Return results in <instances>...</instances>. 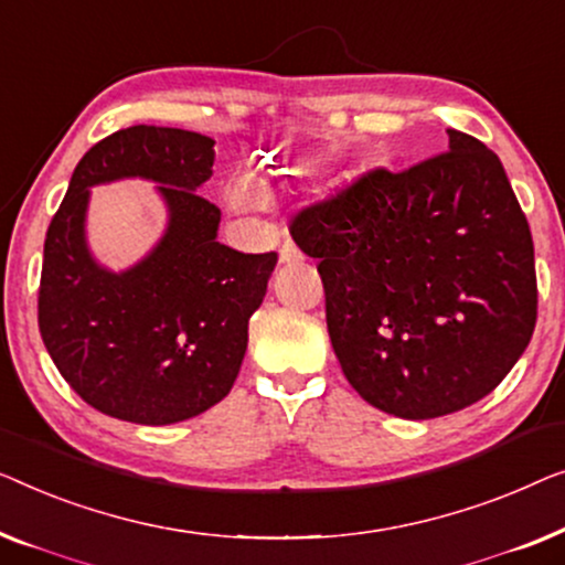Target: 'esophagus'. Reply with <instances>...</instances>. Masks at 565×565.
Here are the masks:
<instances>
[{"label":"esophagus","instance_id":"1","mask_svg":"<svg viewBox=\"0 0 565 565\" xmlns=\"http://www.w3.org/2000/svg\"><path fill=\"white\" fill-rule=\"evenodd\" d=\"M301 258H305V256H301V250L297 248V245L289 243V241H286V243L281 245V250H279V260H281V264H299Z\"/></svg>","mask_w":565,"mask_h":565}]
</instances>
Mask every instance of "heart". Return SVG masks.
Returning <instances> with one entry per match:
<instances>
[{
  "label": "heart",
  "instance_id": "1",
  "mask_svg": "<svg viewBox=\"0 0 565 565\" xmlns=\"http://www.w3.org/2000/svg\"><path fill=\"white\" fill-rule=\"evenodd\" d=\"M227 202L233 204L235 210L250 212V210H258V206L266 202V196H264V189H260L256 181L243 179V181H235V184L230 186Z\"/></svg>",
  "mask_w": 565,
  "mask_h": 565
}]
</instances>
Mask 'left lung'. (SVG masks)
<instances>
[{
  "label": "left lung",
  "instance_id": "1",
  "mask_svg": "<svg viewBox=\"0 0 565 565\" xmlns=\"http://www.w3.org/2000/svg\"><path fill=\"white\" fill-rule=\"evenodd\" d=\"M448 138L404 171H363L289 225L317 258L345 379L404 419L494 392L537 320L535 248L502 161L471 135Z\"/></svg>",
  "mask_w": 565,
  "mask_h": 565
}]
</instances>
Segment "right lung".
Masks as SVG:
<instances>
[{
	"label": "right lung",
	"instance_id": "right-lung-1",
	"mask_svg": "<svg viewBox=\"0 0 565 565\" xmlns=\"http://www.w3.org/2000/svg\"><path fill=\"white\" fill-rule=\"evenodd\" d=\"M214 140L179 127L132 125L86 150L47 225L38 328L55 369L102 415L173 425L225 399L266 297L271 253L214 241L220 206L196 192L212 177ZM153 178L170 233L130 273L109 275L83 243L88 186Z\"/></svg>",
	"mask_w": 565,
	"mask_h": 565
}]
</instances>
